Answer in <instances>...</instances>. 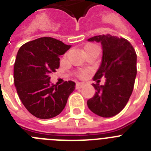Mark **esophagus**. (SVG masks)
Listing matches in <instances>:
<instances>
[{"label":"esophagus","mask_w":151,"mask_h":151,"mask_svg":"<svg viewBox=\"0 0 151 151\" xmlns=\"http://www.w3.org/2000/svg\"><path fill=\"white\" fill-rule=\"evenodd\" d=\"M83 86H84V83H82V82H77L76 85V88L80 89V88H82Z\"/></svg>","instance_id":"esophagus-1"}]
</instances>
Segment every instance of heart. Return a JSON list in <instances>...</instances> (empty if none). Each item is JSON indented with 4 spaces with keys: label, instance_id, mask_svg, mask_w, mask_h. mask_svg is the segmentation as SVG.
I'll return each mask as SVG.
<instances>
[{
    "label": "heart",
    "instance_id": "obj_1",
    "mask_svg": "<svg viewBox=\"0 0 151 151\" xmlns=\"http://www.w3.org/2000/svg\"><path fill=\"white\" fill-rule=\"evenodd\" d=\"M89 50H97L99 51V47L97 45H94V44H90V45H88L85 47L84 48V51H89ZM86 76V73H81V76L85 77Z\"/></svg>",
    "mask_w": 151,
    "mask_h": 151
}]
</instances>
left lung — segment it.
Instances as JSON below:
<instances>
[{"mask_svg": "<svg viewBox=\"0 0 151 151\" xmlns=\"http://www.w3.org/2000/svg\"><path fill=\"white\" fill-rule=\"evenodd\" d=\"M102 46V60L92 84L96 90L94 97L87 101L88 108L96 115L112 117L125 106L134 88L137 75V55L134 47L125 38L110 35H97L88 39ZM105 77V84L99 79Z\"/></svg>", "mask_w": 151, "mask_h": 151, "instance_id": "left-lung-1", "label": "left lung"}]
</instances>
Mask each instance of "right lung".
Instances as JSON below:
<instances>
[{
  "label": "right lung",
  "mask_w": 151,
  "mask_h": 151,
  "mask_svg": "<svg viewBox=\"0 0 151 151\" xmlns=\"http://www.w3.org/2000/svg\"><path fill=\"white\" fill-rule=\"evenodd\" d=\"M71 45L50 37L29 41L18 50L14 63V85L26 110L39 119H50L63 111L75 82L58 85L50 82V74L60 66V56Z\"/></svg>",
  "instance_id": "obj_1"
}]
</instances>
